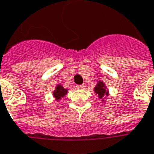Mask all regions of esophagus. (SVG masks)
<instances>
[{
  "mask_svg": "<svg viewBox=\"0 0 154 154\" xmlns=\"http://www.w3.org/2000/svg\"><path fill=\"white\" fill-rule=\"evenodd\" d=\"M76 88H77V89H82V88H84V85H77Z\"/></svg>",
  "mask_w": 154,
  "mask_h": 154,
  "instance_id": "34e87169",
  "label": "esophagus"
}]
</instances>
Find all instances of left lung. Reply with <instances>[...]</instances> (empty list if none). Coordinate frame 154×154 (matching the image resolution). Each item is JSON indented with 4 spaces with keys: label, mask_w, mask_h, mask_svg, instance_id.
Wrapping results in <instances>:
<instances>
[{
    "label": "left lung",
    "mask_w": 154,
    "mask_h": 154,
    "mask_svg": "<svg viewBox=\"0 0 154 154\" xmlns=\"http://www.w3.org/2000/svg\"><path fill=\"white\" fill-rule=\"evenodd\" d=\"M94 92L97 94L98 97L100 99H102V102L105 103V98H107V97L109 96V91L107 89V87L103 81H98L97 83L94 88Z\"/></svg>",
    "instance_id": "obj_1"
}]
</instances>
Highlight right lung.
Here are the masks:
<instances>
[{
  "mask_svg": "<svg viewBox=\"0 0 154 154\" xmlns=\"http://www.w3.org/2000/svg\"><path fill=\"white\" fill-rule=\"evenodd\" d=\"M67 89H65V88L62 87L61 84L57 85V87L55 88V90L52 92L53 94V97H55V100L56 101H60L62 99V97H63L64 96L66 95L67 93Z\"/></svg>",
  "mask_w": 154,
  "mask_h": 154,
  "instance_id": "1",
  "label": "right lung"
}]
</instances>
